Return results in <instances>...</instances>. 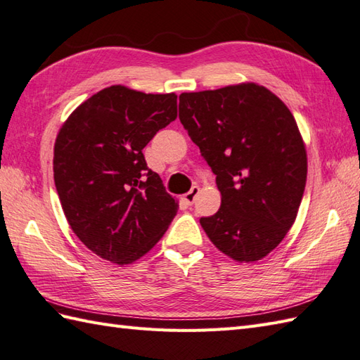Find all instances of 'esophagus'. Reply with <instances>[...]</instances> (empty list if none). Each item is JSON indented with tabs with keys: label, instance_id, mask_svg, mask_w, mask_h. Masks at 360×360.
I'll return each instance as SVG.
<instances>
[{
	"label": "esophagus",
	"instance_id": "1",
	"mask_svg": "<svg viewBox=\"0 0 360 360\" xmlns=\"http://www.w3.org/2000/svg\"><path fill=\"white\" fill-rule=\"evenodd\" d=\"M198 193H200V188H198V186H193V188H191L189 193H186L185 195H183V200H185L186 205H193V203L195 202V198H197Z\"/></svg>",
	"mask_w": 360,
	"mask_h": 360
}]
</instances>
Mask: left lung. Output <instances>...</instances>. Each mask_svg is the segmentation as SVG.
<instances>
[{
	"instance_id": "left-lung-1",
	"label": "left lung",
	"mask_w": 360,
	"mask_h": 360,
	"mask_svg": "<svg viewBox=\"0 0 360 360\" xmlns=\"http://www.w3.org/2000/svg\"><path fill=\"white\" fill-rule=\"evenodd\" d=\"M179 118L215 174L220 210L202 217L210 240L237 262L283 240L307 183V149L291 110L255 83L180 95Z\"/></svg>"
}]
</instances>
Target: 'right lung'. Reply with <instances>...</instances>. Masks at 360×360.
<instances>
[{
    "mask_svg": "<svg viewBox=\"0 0 360 360\" xmlns=\"http://www.w3.org/2000/svg\"><path fill=\"white\" fill-rule=\"evenodd\" d=\"M177 118V95L110 86L61 126L53 180L72 231L117 265L145 255L166 233L179 203L150 171L143 148Z\"/></svg>",
    "mask_w": 360,
    "mask_h": 360,
    "instance_id": "right-lung-1",
    "label": "right lung"
}]
</instances>
